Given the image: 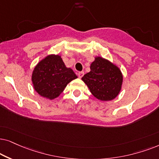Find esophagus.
Wrapping results in <instances>:
<instances>
[{
	"label": "esophagus",
	"mask_w": 159,
	"mask_h": 159,
	"mask_svg": "<svg viewBox=\"0 0 159 159\" xmlns=\"http://www.w3.org/2000/svg\"><path fill=\"white\" fill-rule=\"evenodd\" d=\"M84 75V72H82V71L79 72V73H78V77H79L80 78H81L82 77H83Z\"/></svg>",
	"instance_id": "esophagus-1"
}]
</instances>
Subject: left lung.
<instances>
[{"instance_id": "obj_1", "label": "left lung", "mask_w": 159, "mask_h": 159, "mask_svg": "<svg viewBox=\"0 0 159 159\" xmlns=\"http://www.w3.org/2000/svg\"><path fill=\"white\" fill-rule=\"evenodd\" d=\"M90 72L82 77V81L97 99L109 101L119 94L123 83L120 70L105 59L97 57L90 65Z\"/></svg>"}]
</instances>
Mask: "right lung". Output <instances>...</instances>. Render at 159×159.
<instances>
[{"instance_id":"1","label":"right lung","mask_w":159,"mask_h":159,"mask_svg":"<svg viewBox=\"0 0 159 159\" xmlns=\"http://www.w3.org/2000/svg\"><path fill=\"white\" fill-rule=\"evenodd\" d=\"M77 78L73 70L65 66L61 56L50 54L35 67L32 82L39 95L54 99L60 96L70 82Z\"/></svg>"}]
</instances>
